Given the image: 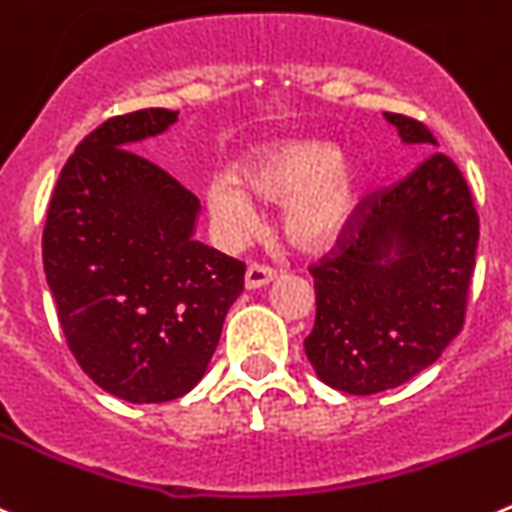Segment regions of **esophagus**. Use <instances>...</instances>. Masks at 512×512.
<instances>
[{"mask_svg":"<svg viewBox=\"0 0 512 512\" xmlns=\"http://www.w3.org/2000/svg\"><path fill=\"white\" fill-rule=\"evenodd\" d=\"M278 278V270L270 265H265V262H252L250 267H247L245 273V285L247 288H262V285L273 283V280Z\"/></svg>","mask_w":512,"mask_h":512,"instance_id":"1","label":"esophagus"}]
</instances>
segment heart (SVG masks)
<instances>
[{"label":"heart","mask_w":512,"mask_h":512,"mask_svg":"<svg viewBox=\"0 0 512 512\" xmlns=\"http://www.w3.org/2000/svg\"><path fill=\"white\" fill-rule=\"evenodd\" d=\"M239 181L255 196L285 204V227L306 247L331 242L347 227L357 204V181L334 147L313 140H290L255 150L237 168ZM209 209L224 227L245 229L255 222V206L234 178L219 176L206 191Z\"/></svg>","instance_id":"1"}]
</instances>
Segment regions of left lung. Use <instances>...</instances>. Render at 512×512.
I'll return each mask as SVG.
<instances>
[{
  "instance_id": "obj_1",
  "label": "left lung",
  "mask_w": 512,
  "mask_h": 512,
  "mask_svg": "<svg viewBox=\"0 0 512 512\" xmlns=\"http://www.w3.org/2000/svg\"><path fill=\"white\" fill-rule=\"evenodd\" d=\"M385 119L403 142L439 145L418 119ZM477 239L472 193L444 153L362 196L334 247L308 265L316 321L303 347L316 375L375 395L434 365L464 326Z\"/></svg>"
}]
</instances>
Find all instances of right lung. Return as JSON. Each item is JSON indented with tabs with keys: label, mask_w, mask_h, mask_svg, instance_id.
<instances>
[{
	"label": "right lung",
	"mask_w": 512,
	"mask_h": 512,
	"mask_svg": "<svg viewBox=\"0 0 512 512\" xmlns=\"http://www.w3.org/2000/svg\"><path fill=\"white\" fill-rule=\"evenodd\" d=\"M176 119L140 109L89 132L63 165L43 229L68 349L99 388L130 403L186 395L245 288V262L191 237L199 199L132 150Z\"/></svg>",
	"instance_id": "obj_1"
}]
</instances>
